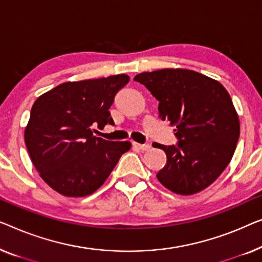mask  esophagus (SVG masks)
I'll use <instances>...</instances> for the list:
<instances>
[{
  "label": "esophagus",
  "instance_id": "esophagus-1",
  "mask_svg": "<svg viewBox=\"0 0 262 262\" xmlns=\"http://www.w3.org/2000/svg\"><path fill=\"white\" fill-rule=\"evenodd\" d=\"M134 146L137 147V149L142 150V151H146L150 149V144H139V143H134Z\"/></svg>",
  "mask_w": 262,
  "mask_h": 262
}]
</instances>
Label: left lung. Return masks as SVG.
<instances>
[{"label":"left lung","instance_id":"1","mask_svg":"<svg viewBox=\"0 0 262 262\" xmlns=\"http://www.w3.org/2000/svg\"><path fill=\"white\" fill-rule=\"evenodd\" d=\"M135 80L159 101V118L175 126L178 139L176 146L155 144L166 154L158 181L185 196L209 187L229 164L240 136L229 93L214 79L183 68L144 72Z\"/></svg>","mask_w":262,"mask_h":262}]
</instances>
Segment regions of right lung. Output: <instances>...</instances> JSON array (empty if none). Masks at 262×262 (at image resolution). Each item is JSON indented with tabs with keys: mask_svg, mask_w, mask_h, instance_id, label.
I'll use <instances>...</instances> for the list:
<instances>
[{
	"mask_svg": "<svg viewBox=\"0 0 262 262\" xmlns=\"http://www.w3.org/2000/svg\"><path fill=\"white\" fill-rule=\"evenodd\" d=\"M128 80V75L117 74L68 81L35 100L25 130L26 146L41 178L59 194L91 195L131 149L130 142L93 135L96 125L115 124L108 108Z\"/></svg>",
	"mask_w": 262,
	"mask_h": 262,
	"instance_id": "1",
	"label": "right lung"
}]
</instances>
